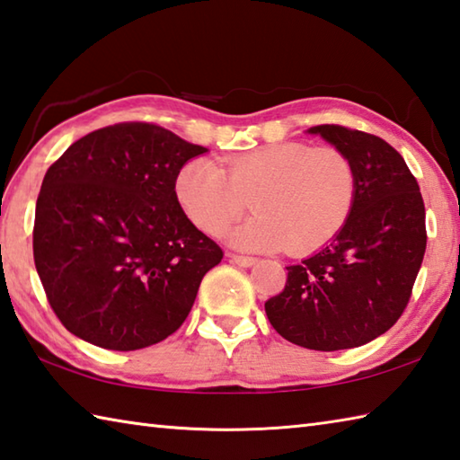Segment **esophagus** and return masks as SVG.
<instances>
[{"mask_svg": "<svg viewBox=\"0 0 460 460\" xmlns=\"http://www.w3.org/2000/svg\"><path fill=\"white\" fill-rule=\"evenodd\" d=\"M227 257H229V261H233V263H237L241 267H251L257 263L255 257H245V255H235V253H227Z\"/></svg>", "mask_w": 460, "mask_h": 460, "instance_id": "34e87169", "label": "esophagus"}]
</instances>
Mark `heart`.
Instances as JSON below:
<instances>
[{
  "instance_id": "obj_1",
  "label": "heart",
  "mask_w": 460,
  "mask_h": 460,
  "mask_svg": "<svg viewBox=\"0 0 460 460\" xmlns=\"http://www.w3.org/2000/svg\"><path fill=\"white\" fill-rule=\"evenodd\" d=\"M175 197L207 235L221 233L251 207L257 215L233 233L239 247L311 255L345 227L357 199V171L337 147L287 141L225 161L191 159L175 177Z\"/></svg>"
}]
</instances>
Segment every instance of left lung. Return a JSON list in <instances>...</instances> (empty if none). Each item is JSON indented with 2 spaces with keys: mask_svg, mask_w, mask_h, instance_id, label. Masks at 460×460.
<instances>
[{
  "mask_svg": "<svg viewBox=\"0 0 460 460\" xmlns=\"http://www.w3.org/2000/svg\"><path fill=\"white\" fill-rule=\"evenodd\" d=\"M309 133L353 161L357 199L327 247L287 267L285 289L265 303V313L279 335L299 347H361L407 309L427 249L425 203L415 175L385 139L337 123Z\"/></svg>",
  "mask_w": 460,
  "mask_h": 460,
  "instance_id": "obj_1",
  "label": "left lung"
}]
</instances>
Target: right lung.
I'll return each mask as SVG.
<instances>
[{
    "label": "right lung",
    "mask_w": 460,
    "mask_h": 460,
    "mask_svg": "<svg viewBox=\"0 0 460 460\" xmlns=\"http://www.w3.org/2000/svg\"><path fill=\"white\" fill-rule=\"evenodd\" d=\"M207 149L147 121L87 133L53 161L33 261L56 317L87 343L137 350L183 325L223 249L187 219L175 177Z\"/></svg>",
    "instance_id": "right-lung-1"
}]
</instances>
